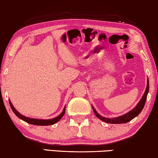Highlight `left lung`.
<instances>
[{
  "instance_id": "8db88e82",
  "label": "left lung",
  "mask_w": 158,
  "mask_h": 158,
  "mask_svg": "<svg viewBox=\"0 0 158 158\" xmlns=\"http://www.w3.org/2000/svg\"><path fill=\"white\" fill-rule=\"evenodd\" d=\"M148 92H149V81L148 80V84H147L145 92V93H144V95L143 96V97H142L141 100L139 101V103L137 104V105L135 106L133 110H131L130 112H127V114L123 115V116L115 117V118H112V119H109V118H106V117H102L101 115H99L98 113L96 112V110H94V108L92 106L93 111H94L95 115H96V116L98 117L99 119H101V120L103 122H105V123H110V124L127 123H128V122H130V120H132V119H134L135 117H137V115H138L139 113L142 112L144 106H145Z\"/></svg>"
}]
</instances>
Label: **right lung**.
<instances>
[{
  "label": "right lung",
  "instance_id": "add662e5",
  "mask_svg": "<svg viewBox=\"0 0 158 158\" xmlns=\"http://www.w3.org/2000/svg\"><path fill=\"white\" fill-rule=\"evenodd\" d=\"M9 104L10 107H11L13 112H14V114L16 115L18 117H19L20 119H21L22 120L26 122V123L34 124V125H41V126H45V125H52V124H54L59 122L60 119H61V117L64 116V113H65V107H64L63 112L61 113V114H59V116L55 117L54 119H32V118H28V117H26L23 115L20 114V113L18 112V111L14 108V106L12 105L11 102L9 100Z\"/></svg>",
  "mask_w": 158,
  "mask_h": 158
}]
</instances>
